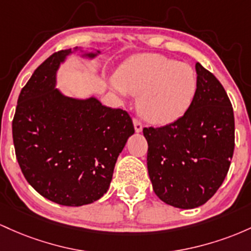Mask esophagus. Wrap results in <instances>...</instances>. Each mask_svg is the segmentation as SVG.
<instances>
[{"label":"esophagus","instance_id":"1","mask_svg":"<svg viewBox=\"0 0 251 251\" xmlns=\"http://www.w3.org/2000/svg\"><path fill=\"white\" fill-rule=\"evenodd\" d=\"M133 123H134V128H135V131L136 133H140V131H142V123L140 122V120H137V118H134L133 120Z\"/></svg>","mask_w":251,"mask_h":251}]
</instances>
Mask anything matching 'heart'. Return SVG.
<instances>
[{
  "label": "heart",
  "mask_w": 251,
  "mask_h": 251,
  "mask_svg": "<svg viewBox=\"0 0 251 251\" xmlns=\"http://www.w3.org/2000/svg\"><path fill=\"white\" fill-rule=\"evenodd\" d=\"M111 85L122 95H139L137 110L148 122L166 126L181 118L191 108L198 77L188 64L155 53L139 54L118 69Z\"/></svg>",
  "instance_id": "heart-1"
}]
</instances>
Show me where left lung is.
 <instances>
[{
  "mask_svg": "<svg viewBox=\"0 0 251 251\" xmlns=\"http://www.w3.org/2000/svg\"><path fill=\"white\" fill-rule=\"evenodd\" d=\"M198 92L188 111L160 128H143L153 190L166 204L194 209L223 184L235 148L231 102L219 80L196 64Z\"/></svg>",
  "mask_w": 251,
  "mask_h": 251,
  "instance_id": "1",
  "label": "left lung"
}]
</instances>
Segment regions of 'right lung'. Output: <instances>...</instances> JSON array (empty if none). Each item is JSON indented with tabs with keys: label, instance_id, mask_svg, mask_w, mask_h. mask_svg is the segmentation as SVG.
Segmentation results:
<instances>
[{
	"label": "right lung",
	"instance_id": "add662e5",
	"mask_svg": "<svg viewBox=\"0 0 251 251\" xmlns=\"http://www.w3.org/2000/svg\"><path fill=\"white\" fill-rule=\"evenodd\" d=\"M71 53H53L22 88L13 141L20 168L36 192L57 204L81 206L109 190L117 157L135 130L126 110L95 97H66L55 89L59 65Z\"/></svg>",
	"mask_w": 251,
	"mask_h": 251
}]
</instances>
